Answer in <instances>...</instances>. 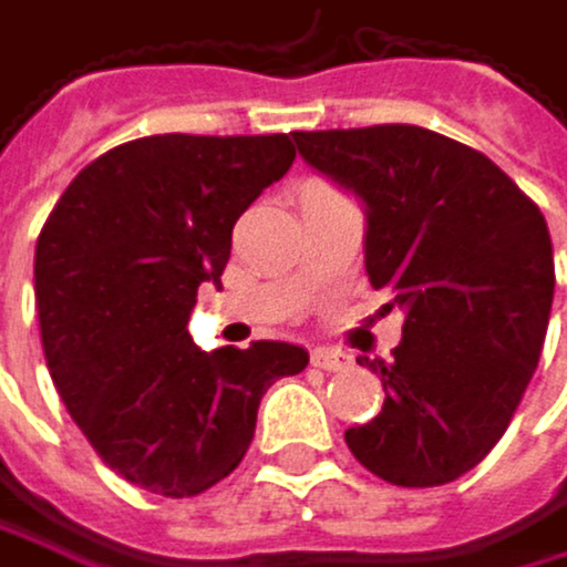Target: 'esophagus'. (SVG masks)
I'll list each match as a JSON object with an SVG mask.
<instances>
[{
	"label": "esophagus",
	"instance_id": "obj_1",
	"mask_svg": "<svg viewBox=\"0 0 567 567\" xmlns=\"http://www.w3.org/2000/svg\"><path fill=\"white\" fill-rule=\"evenodd\" d=\"M312 367H319V370H350L353 357L347 350H337V347H319V350H312Z\"/></svg>",
	"mask_w": 567,
	"mask_h": 567
}]
</instances>
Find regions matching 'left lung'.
<instances>
[{"mask_svg": "<svg viewBox=\"0 0 567 567\" xmlns=\"http://www.w3.org/2000/svg\"><path fill=\"white\" fill-rule=\"evenodd\" d=\"M299 156L367 207L370 286L404 309L394 360H367L384 408L347 429L394 486L470 473L507 432L555 299L544 214L483 152L419 125L296 132Z\"/></svg>", "mask_w": 567, "mask_h": 567, "instance_id": "obj_1", "label": "left lung"}]
</instances>
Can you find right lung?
I'll list each match as a JSON object with an SVG mask.
<instances>
[{
	"instance_id": "1",
	"label": "right lung",
	"mask_w": 567,
	"mask_h": 567,
	"mask_svg": "<svg viewBox=\"0 0 567 567\" xmlns=\"http://www.w3.org/2000/svg\"><path fill=\"white\" fill-rule=\"evenodd\" d=\"M289 135H148L84 166L37 237V312L53 388L107 470L159 496L230 476L258 404L309 353L258 340L204 353L197 289L230 258V230L289 173Z\"/></svg>"
}]
</instances>
